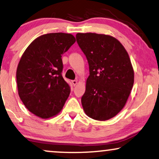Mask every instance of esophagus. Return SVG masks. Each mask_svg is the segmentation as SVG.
I'll return each instance as SVG.
<instances>
[{"label":"esophagus","mask_w":159,"mask_h":159,"mask_svg":"<svg viewBox=\"0 0 159 159\" xmlns=\"http://www.w3.org/2000/svg\"><path fill=\"white\" fill-rule=\"evenodd\" d=\"M72 84H73V85H74V86H75V85L77 84V80H72Z\"/></svg>","instance_id":"esophagus-1"}]
</instances>
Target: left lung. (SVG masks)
I'll use <instances>...</instances> for the list:
<instances>
[{"label": "left lung", "mask_w": 159, "mask_h": 159, "mask_svg": "<svg viewBox=\"0 0 159 159\" xmlns=\"http://www.w3.org/2000/svg\"><path fill=\"white\" fill-rule=\"evenodd\" d=\"M76 39L89 70L82 107L89 118L107 120L123 109L133 88L134 72L129 56L112 36L78 33Z\"/></svg>", "instance_id": "left-lung-1"}]
</instances>
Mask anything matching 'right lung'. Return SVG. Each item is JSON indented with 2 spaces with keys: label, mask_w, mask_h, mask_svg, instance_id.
I'll return each mask as SVG.
<instances>
[{
  "label": "right lung",
  "mask_w": 159,
  "mask_h": 159,
  "mask_svg": "<svg viewBox=\"0 0 159 159\" xmlns=\"http://www.w3.org/2000/svg\"><path fill=\"white\" fill-rule=\"evenodd\" d=\"M75 41L70 34H44L29 46L18 63V95L27 109L41 118L59 113L70 95V86L61 75V55Z\"/></svg>",
  "instance_id": "right-lung-1"
}]
</instances>
